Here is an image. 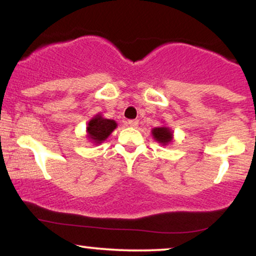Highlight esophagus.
I'll list each match as a JSON object with an SVG mask.
<instances>
[{"mask_svg": "<svg viewBox=\"0 0 256 256\" xmlns=\"http://www.w3.org/2000/svg\"><path fill=\"white\" fill-rule=\"evenodd\" d=\"M128 126H130V127H136V126L138 124V120H129V121L127 122Z\"/></svg>", "mask_w": 256, "mask_h": 256, "instance_id": "1", "label": "esophagus"}]
</instances>
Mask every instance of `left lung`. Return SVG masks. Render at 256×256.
Listing matches in <instances>:
<instances>
[{"label":"left lung","instance_id":"obj_1","mask_svg":"<svg viewBox=\"0 0 256 256\" xmlns=\"http://www.w3.org/2000/svg\"><path fill=\"white\" fill-rule=\"evenodd\" d=\"M152 135L154 140H156L158 142L162 144V146L168 144L173 138L172 130L167 127H158V128L152 129Z\"/></svg>","mask_w":256,"mask_h":256}]
</instances>
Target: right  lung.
Returning <instances> with one entry per match:
<instances>
[{
  "label": "right lung",
  "instance_id": "obj_1",
  "mask_svg": "<svg viewBox=\"0 0 256 256\" xmlns=\"http://www.w3.org/2000/svg\"><path fill=\"white\" fill-rule=\"evenodd\" d=\"M116 127H118V123L114 120L104 118L100 116V114H97L88 123V138L94 141V144H102Z\"/></svg>",
  "mask_w": 256,
  "mask_h": 256
}]
</instances>
